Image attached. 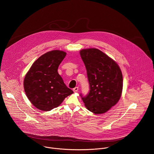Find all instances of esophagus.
<instances>
[{
    "label": "esophagus",
    "mask_w": 154,
    "mask_h": 154,
    "mask_svg": "<svg viewBox=\"0 0 154 154\" xmlns=\"http://www.w3.org/2000/svg\"><path fill=\"white\" fill-rule=\"evenodd\" d=\"M72 90H73L74 92H77V91L79 90V87H75V88H73Z\"/></svg>",
    "instance_id": "34e87169"
}]
</instances>
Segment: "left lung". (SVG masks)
Returning <instances> with one entry per match:
<instances>
[{"label":"left lung","mask_w":154,"mask_h":154,"mask_svg":"<svg viewBox=\"0 0 154 154\" xmlns=\"http://www.w3.org/2000/svg\"><path fill=\"white\" fill-rule=\"evenodd\" d=\"M86 68L90 91L80 94L85 107L95 114L106 112L121 98L122 74L118 64L101 50L86 48L80 51Z\"/></svg>","instance_id":"8db88e82"}]
</instances>
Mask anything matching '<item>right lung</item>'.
Wrapping results in <instances>:
<instances>
[{"instance_id":"1","label":"right lung","mask_w":154,"mask_h":154,"mask_svg":"<svg viewBox=\"0 0 154 154\" xmlns=\"http://www.w3.org/2000/svg\"><path fill=\"white\" fill-rule=\"evenodd\" d=\"M66 56V52L58 50L47 52L35 60L26 74L24 91L37 109L50 111L73 93L57 72L60 64Z\"/></svg>"}]
</instances>
